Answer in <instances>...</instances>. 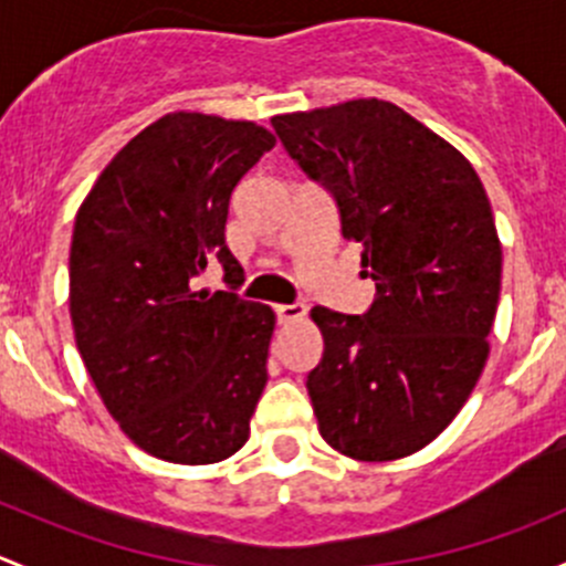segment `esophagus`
I'll use <instances>...</instances> for the list:
<instances>
[{"label":"esophagus","instance_id":"obj_1","mask_svg":"<svg viewBox=\"0 0 566 566\" xmlns=\"http://www.w3.org/2000/svg\"><path fill=\"white\" fill-rule=\"evenodd\" d=\"M275 316L281 324H289V322H300V318H305V305H277L275 307Z\"/></svg>","mask_w":566,"mask_h":566}]
</instances>
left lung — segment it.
Instances as JSON below:
<instances>
[{
    "instance_id": "left-lung-1",
    "label": "left lung",
    "mask_w": 566,
    "mask_h": 566,
    "mask_svg": "<svg viewBox=\"0 0 566 566\" xmlns=\"http://www.w3.org/2000/svg\"><path fill=\"white\" fill-rule=\"evenodd\" d=\"M291 160L363 244L376 300L363 316L313 307L324 357L307 395L324 441L357 460L422 450L455 419L488 359L501 244L471 163L387 101L272 116Z\"/></svg>"
}]
</instances>
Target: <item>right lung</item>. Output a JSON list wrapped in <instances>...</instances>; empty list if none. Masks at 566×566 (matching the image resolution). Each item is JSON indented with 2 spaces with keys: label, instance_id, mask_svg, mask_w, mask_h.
Returning <instances> with one entry per match:
<instances>
[{
  "label": "right lung",
  "instance_id": "add662e5",
  "mask_svg": "<svg viewBox=\"0 0 566 566\" xmlns=\"http://www.w3.org/2000/svg\"><path fill=\"white\" fill-rule=\"evenodd\" d=\"M275 147L253 122L177 111L116 153L75 214L70 318L127 439L168 463L234 455L266 384L275 313L234 294L229 201ZM209 260L231 292H193Z\"/></svg>",
  "mask_w": 566,
  "mask_h": 566
}]
</instances>
